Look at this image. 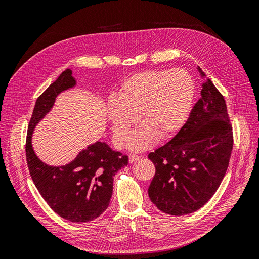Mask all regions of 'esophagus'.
Masks as SVG:
<instances>
[{
	"mask_svg": "<svg viewBox=\"0 0 259 259\" xmlns=\"http://www.w3.org/2000/svg\"><path fill=\"white\" fill-rule=\"evenodd\" d=\"M128 159H130V163H135L140 159V156L137 154H131Z\"/></svg>",
	"mask_w": 259,
	"mask_h": 259,
	"instance_id": "1",
	"label": "esophagus"
}]
</instances>
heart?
I'll return each instance as SVG.
<instances>
[{
	"label": "heart",
	"mask_w": 259,
	"mask_h": 259,
	"mask_svg": "<svg viewBox=\"0 0 259 259\" xmlns=\"http://www.w3.org/2000/svg\"><path fill=\"white\" fill-rule=\"evenodd\" d=\"M195 86L183 69L148 70L125 79L107 103V116L116 144L122 145L139 121L143 124L130 137L132 150L151 148L158 139L173 138L183 128L193 105Z\"/></svg>",
	"instance_id": "heart-1"
}]
</instances>
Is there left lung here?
I'll use <instances>...</instances> for the list:
<instances>
[{
	"label": "left lung",
	"mask_w": 259,
	"mask_h": 259,
	"mask_svg": "<svg viewBox=\"0 0 259 259\" xmlns=\"http://www.w3.org/2000/svg\"><path fill=\"white\" fill-rule=\"evenodd\" d=\"M201 96L175 137L148 155L155 166L149 198L169 215H187L205 205L229 165L233 133L225 98L210 80L203 84Z\"/></svg>",
	"instance_id": "obj_1"
}]
</instances>
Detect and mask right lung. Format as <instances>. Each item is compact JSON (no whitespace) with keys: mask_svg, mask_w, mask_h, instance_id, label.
I'll list each match as a JSON object with an SVG mask.
<instances>
[{"mask_svg":"<svg viewBox=\"0 0 259 259\" xmlns=\"http://www.w3.org/2000/svg\"><path fill=\"white\" fill-rule=\"evenodd\" d=\"M74 85L72 71L67 69L37 97L28 126L26 155L31 178L50 207L69 222L86 223L109 206L113 177L127 165L128 156L97 142L67 165L50 166L37 158L31 145L35 125L51 110L58 94Z\"/></svg>","mask_w":259,"mask_h":259,"instance_id":"add662e5","label":"right lung"}]
</instances>
